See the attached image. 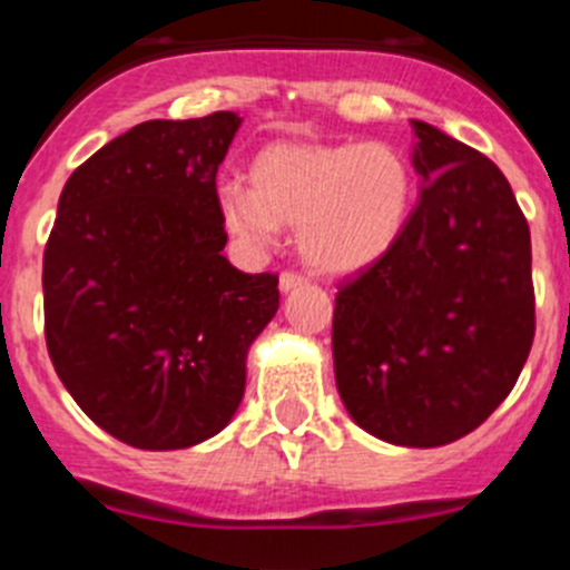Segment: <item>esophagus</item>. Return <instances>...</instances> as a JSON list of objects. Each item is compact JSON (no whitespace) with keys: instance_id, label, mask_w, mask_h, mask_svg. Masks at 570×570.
I'll use <instances>...</instances> for the list:
<instances>
[{"instance_id":"obj_1","label":"esophagus","mask_w":570,"mask_h":570,"mask_svg":"<svg viewBox=\"0 0 570 570\" xmlns=\"http://www.w3.org/2000/svg\"><path fill=\"white\" fill-rule=\"evenodd\" d=\"M306 284V278H303V275H297V273H281V278H278V289L284 292H292V289H297V286H303Z\"/></svg>"}]
</instances>
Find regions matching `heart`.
<instances>
[{
  "instance_id": "obj_1",
  "label": "heart",
  "mask_w": 570,
  "mask_h": 570,
  "mask_svg": "<svg viewBox=\"0 0 570 570\" xmlns=\"http://www.w3.org/2000/svg\"><path fill=\"white\" fill-rule=\"evenodd\" d=\"M416 174L387 142H273L249 163V188L225 183L227 233L253 249L297 227V249L315 273L345 278L380 264L405 236Z\"/></svg>"
}]
</instances>
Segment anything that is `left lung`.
Segmentation results:
<instances>
[{"instance_id":"obj_1","label":"left lung","mask_w":570,"mask_h":570,"mask_svg":"<svg viewBox=\"0 0 570 570\" xmlns=\"http://www.w3.org/2000/svg\"><path fill=\"white\" fill-rule=\"evenodd\" d=\"M411 126L422 196L396 247L334 297V380L365 433L441 446L487 422L529 360L531 236L492 159Z\"/></svg>"}]
</instances>
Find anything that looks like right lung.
<instances>
[{
  "instance_id": "obj_1",
  "label": "right lung",
  "mask_w": 570,
  "mask_h": 570,
  "mask_svg": "<svg viewBox=\"0 0 570 570\" xmlns=\"http://www.w3.org/2000/svg\"><path fill=\"white\" fill-rule=\"evenodd\" d=\"M242 117L146 120L72 171L45 249V337L78 407L124 444L185 450L230 424L278 278L227 244L216 171Z\"/></svg>"
}]
</instances>
